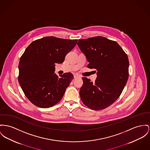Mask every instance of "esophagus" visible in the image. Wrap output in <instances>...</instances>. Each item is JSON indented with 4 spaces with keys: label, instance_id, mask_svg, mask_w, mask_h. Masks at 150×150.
I'll use <instances>...</instances> for the list:
<instances>
[{
    "label": "esophagus",
    "instance_id": "1",
    "mask_svg": "<svg viewBox=\"0 0 150 150\" xmlns=\"http://www.w3.org/2000/svg\"><path fill=\"white\" fill-rule=\"evenodd\" d=\"M80 77V76L79 74H74V79H76V78H79Z\"/></svg>",
    "mask_w": 150,
    "mask_h": 150
}]
</instances>
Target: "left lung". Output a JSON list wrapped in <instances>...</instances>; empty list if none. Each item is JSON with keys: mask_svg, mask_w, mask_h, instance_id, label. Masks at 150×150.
<instances>
[{"mask_svg": "<svg viewBox=\"0 0 150 150\" xmlns=\"http://www.w3.org/2000/svg\"><path fill=\"white\" fill-rule=\"evenodd\" d=\"M77 45L89 62L87 67L97 70L94 82L82 77L81 100L91 109H105L119 98L126 84L128 57L116 41L102 36L80 39Z\"/></svg>", "mask_w": 150, "mask_h": 150, "instance_id": "1", "label": "left lung"}]
</instances>
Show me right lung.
<instances>
[{
	"label": "right lung",
	"mask_w": 150,
	"mask_h": 150,
	"mask_svg": "<svg viewBox=\"0 0 150 150\" xmlns=\"http://www.w3.org/2000/svg\"><path fill=\"white\" fill-rule=\"evenodd\" d=\"M78 40L48 36L33 41L21 56L18 81L27 98L41 108L58 103L69 86L73 75L54 73L55 64L64 62Z\"/></svg>",
	"instance_id": "add662e5"
}]
</instances>
